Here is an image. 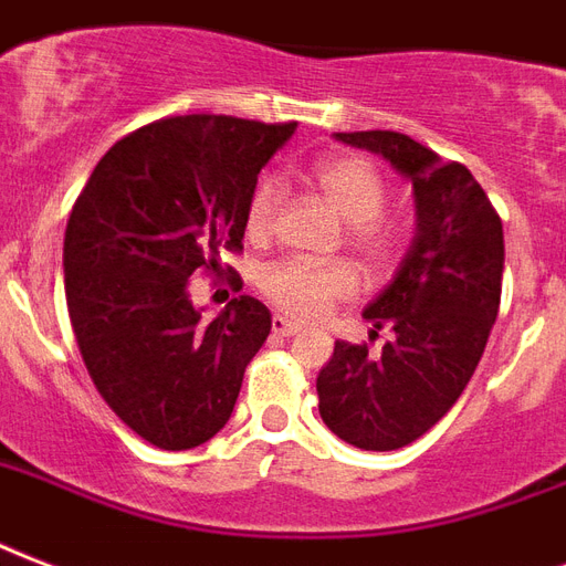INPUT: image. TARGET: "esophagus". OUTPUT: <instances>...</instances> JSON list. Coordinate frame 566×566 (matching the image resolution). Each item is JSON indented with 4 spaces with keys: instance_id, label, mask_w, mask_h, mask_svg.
Listing matches in <instances>:
<instances>
[{
    "instance_id": "esophagus-1",
    "label": "esophagus",
    "mask_w": 566,
    "mask_h": 566,
    "mask_svg": "<svg viewBox=\"0 0 566 566\" xmlns=\"http://www.w3.org/2000/svg\"><path fill=\"white\" fill-rule=\"evenodd\" d=\"M271 331H274V336H295L301 331V324L289 322L286 315H274L271 318Z\"/></svg>"
}]
</instances>
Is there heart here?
<instances>
[{"instance_id":"b5f03b06","label":"heart","mask_w":566,"mask_h":566,"mask_svg":"<svg viewBox=\"0 0 566 566\" xmlns=\"http://www.w3.org/2000/svg\"><path fill=\"white\" fill-rule=\"evenodd\" d=\"M313 186L324 203L345 221V239L369 271H384L401 251V230L384 212L387 182L380 170L363 156H324L310 170ZM280 186L274 177H262L244 206V230L251 239H265L277 214ZM260 292L280 313L313 322L333 304L357 292V274L348 262H310L286 256L265 265Z\"/></svg>"}]
</instances>
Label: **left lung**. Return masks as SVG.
<instances>
[{"mask_svg": "<svg viewBox=\"0 0 566 566\" xmlns=\"http://www.w3.org/2000/svg\"><path fill=\"white\" fill-rule=\"evenodd\" d=\"M336 138L380 153L413 182V244L392 283L363 310L392 339L378 354L366 343L336 339L315 380L318 413L339 440L392 451L431 431L470 384L499 315L505 235L461 161H440L410 135L389 129Z\"/></svg>", "mask_w": 566, "mask_h": 566, "instance_id": "8db88e82", "label": "left lung"}]
</instances>
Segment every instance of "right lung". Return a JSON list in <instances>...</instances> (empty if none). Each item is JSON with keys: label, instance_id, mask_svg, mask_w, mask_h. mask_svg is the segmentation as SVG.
Returning a JSON list of instances; mask_svg holds the SVG:
<instances>
[{"label": "right lung", "instance_id": "obj_1", "mask_svg": "<svg viewBox=\"0 0 566 566\" xmlns=\"http://www.w3.org/2000/svg\"><path fill=\"white\" fill-rule=\"evenodd\" d=\"M295 126L161 117L105 153L73 203L64 292L78 352L105 405L156 449L212 440L269 339V306L251 295L200 322L188 277L242 251L248 197Z\"/></svg>", "mask_w": 566, "mask_h": 566}]
</instances>
